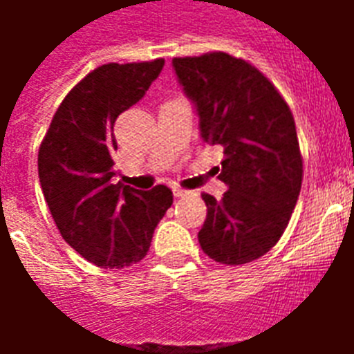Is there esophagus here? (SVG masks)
Masks as SVG:
<instances>
[{
  "instance_id": "esophagus-1",
  "label": "esophagus",
  "mask_w": 354,
  "mask_h": 354,
  "mask_svg": "<svg viewBox=\"0 0 354 354\" xmlns=\"http://www.w3.org/2000/svg\"><path fill=\"white\" fill-rule=\"evenodd\" d=\"M172 194H174L176 198H180V196H187L189 191H185V189H180V187H172Z\"/></svg>"
}]
</instances>
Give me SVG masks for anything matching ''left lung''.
I'll list each match as a JSON object with an SVG mask.
<instances>
[{"mask_svg":"<svg viewBox=\"0 0 354 354\" xmlns=\"http://www.w3.org/2000/svg\"><path fill=\"white\" fill-rule=\"evenodd\" d=\"M172 68L196 106L202 139L224 149L215 169L227 191L222 200L202 194L200 246L221 264L252 263L277 244L301 191L290 108L255 66L227 53L172 58Z\"/></svg>","mask_w":354,"mask_h":354,"instance_id":"obj_1","label":"left lung"}]
</instances>
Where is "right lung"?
I'll return each mask as SVG.
<instances>
[{"label":"right lung","mask_w":354,"mask_h":354,"mask_svg":"<svg viewBox=\"0 0 354 354\" xmlns=\"http://www.w3.org/2000/svg\"><path fill=\"white\" fill-rule=\"evenodd\" d=\"M165 60L104 64L69 91L38 152V176L64 241L101 268H127L147 255L172 191L113 183V124L158 79Z\"/></svg>","instance_id":"right-lung-1"}]
</instances>
